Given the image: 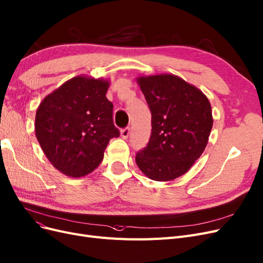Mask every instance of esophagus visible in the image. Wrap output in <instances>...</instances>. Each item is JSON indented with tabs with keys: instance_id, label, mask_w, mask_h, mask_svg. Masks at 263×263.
I'll use <instances>...</instances> for the list:
<instances>
[{
	"instance_id": "34e87169",
	"label": "esophagus",
	"mask_w": 263,
	"mask_h": 263,
	"mask_svg": "<svg viewBox=\"0 0 263 263\" xmlns=\"http://www.w3.org/2000/svg\"><path fill=\"white\" fill-rule=\"evenodd\" d=\"M120 134H121L122 139L126 140V139H128V137H129V134H130V128H128V126H126V128L122 129L121 132H120Z\"/></svg>"
}]
</instances>
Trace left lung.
Instances as JSON below:
<instances>
[{
    "instance_id": "8db88e82",
    "label": "left lung",
    "mask_w": 263,
    "mask_h": 263,
    "mask_svg": "<svg viewBox=\"0 0 263 263\" xmlns=\"http://www.w3.org/2000/svg\"><path fill=\"white\" fill-rule=\"evenodd\" d=\"M138 83L152 112V133L135 161L152 180H174L205 151L213 123L210 103L178 76L139 77Z\"/></svg>"
}]
</instances>
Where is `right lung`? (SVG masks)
Returning a JSON list of instances; mask_svg holds the SVG:
<instances>
[{"label":"right lung","mask_w":263,"mask_h":263,"mask_svg":"<svg viewBox=\"0 0 263 263\" xmlns=\"http://www.w3.org/2000/svg\"><path fill=\"white\" fill-rule=\"evenodd\" d=\"M109 82L78 76L48 94L37 107L35 135L47 159L71 178L91 173L119 130L107 100Z\"/></svg>","instance_id":"add662e5"}]
</instances>
